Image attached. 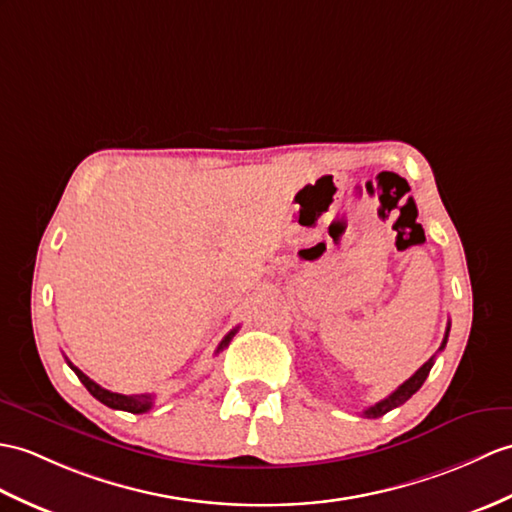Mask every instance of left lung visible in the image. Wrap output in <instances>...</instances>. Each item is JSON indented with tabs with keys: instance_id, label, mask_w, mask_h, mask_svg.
Instances as JSON below:
<instances>
[{
	"instance_id": "left-lung-1",
	"label": "left lung",
	"mask_w": 512,
	"mask_h": 512,
	"mask_svg": "<svg viewBox=\"0 0 512 512\" xmlns=\"http://www.w3.org/2000/svg\"><path fill=\"white\" fill-rule=\"evenodd\" d=\"M447 336H449V325H447V331H445V338H443V344H441V351L445 349ZM432 366H434V358L427 360V362L419 368L417 373H414L410 379H406V382H403L395 392H390V395H388L386 399L377 401L375 406H371V408H366V410H364V417H366V419H379V417H384L386 412L399 408L401 403H406V401L414 395V392H417V390L423 386V382L427 379V375H430V371H432Z\"/></svg>"
}]
</instances>
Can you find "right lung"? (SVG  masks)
<instances>
[{
    "mask_svg": "<svg viewBox=\"0 0 512 512\" xmlns=\"http://www.w3.org/2000/svg\"><path fill=\"white\" fill-rule=\"evenodd\" d=\"M235 331H237V327H235L233 331H229L227 336H224V340L220 342V347L216 349V353H220L224 347H227V344L231 342V338L235 336ZM67 364L71 366V371H74V373L78 375L80 382L85 384V388L91 392V395H93L95 399H98V401H102L104 406H109V408H113V410L133 412V414L148 412V410L152 408V403H154V395H120V392H111V390L102 388L100 384H95L93 379H89L85 373L80 371V368H76V366L71 364L69 360H67Z\"/></svg>",
    "mask_w": 512,
    "mask_h": 512,
    "instance_id": "1",
    "label": "right lung"
}]
</instances>
